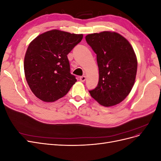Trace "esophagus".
Segmentation results:
<instances>
[{
  "instance_id": "obj_1",
  "label": "esophagus",
  "mask_w": 161,
  "mask_h": 161,
  "mask_svg": "<svg viewBox=\"0 0 161 161\" xmlns=\"http://www.w3.org/2000/svg\"><path fill=\"white\" fill-rule=\"evenodd\" d=\"M80 80L81 81V82H84V81H85V80H86V76H80Z\"/></svg>"
}]
</instances>
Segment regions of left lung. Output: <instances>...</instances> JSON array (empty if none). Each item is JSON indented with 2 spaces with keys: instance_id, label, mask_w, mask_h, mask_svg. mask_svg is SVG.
<instances>
[{
  "instance_id": "8db88e82",
  "label": "left lung",
  "mask_w": 161,
  "mask_h": 161,
  "mask_svg": "<svg viewBox=\"0 0 161 161\" xmlns=\"http://www.w3.org/2000/svg\"><path fill=\"white\" fill-rule=\"evenodd\" d=\"M87 43L97 54L99 82L89 92L104 107L124 101L135 83L138 60L128 40L115 31H105L86 36Z\"/></svg>"
}]
</instances>
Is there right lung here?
<instances>
[{"mask_svg":"<svg viewBox=\"0 0 161 161\" xmlns=\"http://www.w3.org/2000/svg\"><path fill=\"white\" fill-rule=\"evenodd\" d=\"M82 37V34L53 30L30 42L24 58V72L29 86L38 99L54 102L66 95L76 82L70 72L67 55Z\"/></svg>","mask_w":161,"mask_h":161,"instance_id":"right-lung-1","label":"right lung"}]
</instances>
